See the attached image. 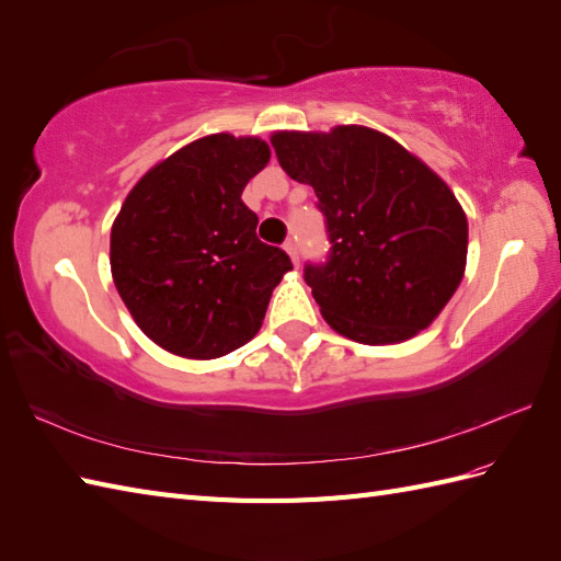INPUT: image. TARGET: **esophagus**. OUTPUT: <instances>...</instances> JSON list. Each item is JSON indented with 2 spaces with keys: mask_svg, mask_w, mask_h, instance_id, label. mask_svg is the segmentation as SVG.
Here are the masks:
<instances>
[{
  "mask_svg": "<svg viewBox=\"0 0 561 561\" xmlns=\"http://www.w3.org/2000/svg\"><path fill=\"white\" fill-rule=\"evenodd\" d=\"M284 250H287V253H289V257H291L294 262H299V243H296V241H294V238H289V241H287V243H284Z\"/></svg>",
  "mask_w": 561,
  "mask_h": 561,
  "instance_id": "34e87169",
  "label": "esophagus"
}]
</instances>
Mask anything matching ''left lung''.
Returning a JSON list of instances; mask_svg holds the SVG:
<instances>
[{"instance_id":"1","label":"left lung","mask_w":561,"mask_h":561,"mask_svg":"<svg viewBox=\"0 0 561 561\" xmlns=\"http://www.w3.org/2000/svg\"><path fill=\"white\" fill-rule=\"evenodd\" d=\"M279 165L316 190L328 255L304 279L340 335L364 344L410 340L456 294L468 219L440 178L396 139L359 125L277 133Z\"/></svg>"}]
</instances>
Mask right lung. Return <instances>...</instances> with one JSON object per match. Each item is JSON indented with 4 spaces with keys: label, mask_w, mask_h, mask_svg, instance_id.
Returning <instances> with one entry per match:
<instances>
[{
    "label": "right lung",
    "mask_w": 561,
    "mask_h": 561,
    "mask_svg": "<svg viewBox=\"0 0 561 561\" xmlns=\"http://www.w3.org/2000/svg\"><path fill=\"white\" fill-rule=\"evenodd\" d=\"M262 139L209 135L141 178L111 231V270L137 325L159 347L214 359L257 335L272 289L291 270L262 243L241 199L265 169Z\"/></svg>",
    "instance_id": "add662e5"
}]
</instances>
